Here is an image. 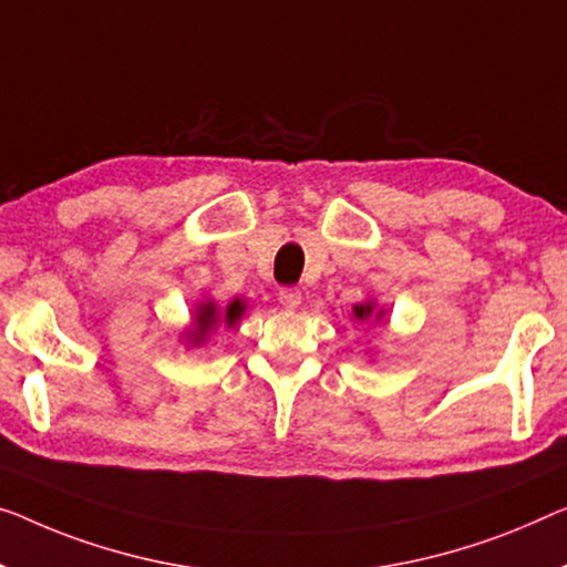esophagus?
<instances>
[{
    "label": "esophagus",
    "mask_w": 567,
    "mask_h": 567,
    "mask_svg": "<svg viewBox=\"0 0 567 567\" xmlns=\"http://www.w3.org/2000/svg\"><path fill=\"white\" fill-rule=\"evenodd\" d=\"M277 300L282 302V308L295 310L302 302V292L295 290V287H282V290L277 292Z\"/></svg>",
    "instance_id": "34e87169"
}]
</instances>
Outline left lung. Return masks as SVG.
I'll list each match as a JSON object with an SVG mask.
<instances>
[{"mask_svg": "<svg viewBox=\"0 0 567 567\" xmlns=\"http://www.w3.org/2000/svg\"><path fill=\"white\" fill-rule=\"evenodd\" d=\"M386 318V310L382 306H377V300H364V302H357L351 312V320H357V323H369V320H377V323H382Z\"/></svg>", "mask_w": 567, "mask_h": 567, "instance_id": "obj_1", "label": "left lung"}]
</instances>
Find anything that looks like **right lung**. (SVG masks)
I'll return each mask as SVG.
<instances>
[{"label": "right lung", "mask_w": 567, "mask_h": 567, "mask_svg": "<svg viewBox=\"0 0 567 567\" xmlns=\"http://www.w3.org/2000/svg\"><path fill=\"white\" fill-rule=\"evenodd\" d=\"M244 312H247V300L244 298H234L226 308L218 306L214 298L198 300L190 312V323L181 331V343L185 346V351L200 349L218 326L236 328Z\"/></svg>", "instance_id": "right-lung-1"}]
</instances>
